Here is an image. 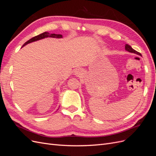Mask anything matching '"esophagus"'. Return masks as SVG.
<instances>
[{
  "label": "esophagus",
  "mask_w": 156,
  "mask_h": 156,
  "mask_svg": "<svg viewBox=\"0 0 156 156\" xmlns=\"http://www.w3.org/2000/svg\"><path fill=\"white\" fill-rule=\"evenodd\" d=\"M82 72H83V70L81 69H77L76 72H75V73L77 75H80Z\"/></svg>",
  "instance_id": "esophagus-1"
}]
</instances>
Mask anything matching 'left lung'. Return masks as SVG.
<instances>
[{
    "instance_id": "1",
    "label": "left lung",
    "mask_w": 156,
    "mask_h": 156,
    "mask_svg": "<svg viewBox=\"0 0 156 156\" xmlns=\"http://www.w3.org/2000/svg\"><path fill=\"white\" fill-rule=\"evenodd\" d=\"M125 49L126 51L130 52V53H135L136 55H140L141 56V54L140 53H139V52H137L136 51H135V49H133V48H131V47L128 45V44H126V46H125Z\"/></svg>"
}]
</instances>
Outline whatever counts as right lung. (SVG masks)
<instances>
[{
    "label": "right lung",
    "mask_w": 156,
    "mask_h": 156,
    "mask_svg": "<svg viewBox=\"0 0 156 156\" xmlns=\"http://www.w3.org/2000/svg\"><path fill=\"white\" fill-rule=\"evenodd\" d=\"M56 37V38H60V37H62V35H61V34H49V32H45L44 33H42V34H40L39 35L33 37L32 38L30 39L29 40H28L27 42H25L24 44H23V47L26 45L28 44L31 43V42L35 41H37V40H41V39H43V38H45V37Z\"/></svg>",
    "instance_id": "right-lung-1"
}]
</instances>
